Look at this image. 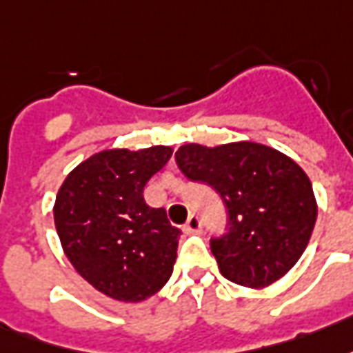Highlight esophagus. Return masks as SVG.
Here are the masks:
<instances>
[{
  "mask_svg": "<svg viewBox=\"0 0 353 353\" xmlns=\"http://www.w3.org/2000/svg\"><path fill=\"white\" fill-rule=\"evenodd\" d=\"M201 218H199V216H195V214H192L190 216V218H188V222L184 223V228H182V230H184V233H188V235H190V233H197V231H201Z\"/></svg>",
  "mask_w": 353,
  "mask_h": 353,
  "instance_id": "1",
  "label": "esophagus"
}]
</instances>
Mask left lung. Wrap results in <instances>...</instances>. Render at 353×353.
<instances>
[{
  "label": "left lung",
  "instance_id": "obj_1",
  "mask_svg": "<svg viewBox=\"0 0 353 353\" xmlns=\"http://www.w3.org/2000/svg\"><path fill=\"white\" fill-rule=\"evenodd\" d=\"M188 179L222 197L228 233L210 239L220 272L244 288H265L299 261L312 235L318 205L307 173L271 146L241 141L190 143L174 154Z\"/></svg>",
  "mask_w": 353,
  "mask_h": 353
}]
</instances>
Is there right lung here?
<instances>
[{"label": "right lung", "mask_w": 353, "mask_h": 353, "mask_svg": "<svg viewBox=\"0 0 353 353\" xmlns=\"http://www.w3.org/2000/svg\"><path fill=\"white\" fill-rule=\"evenodd\" d=\"M171 146L97 152L63 180L54 203L61 248L82 279L123 303L158 293L173 274L180 230L145 201L146 182Z\"/></svg>", "instance_id": "right-lung-1"}]
</instances>
